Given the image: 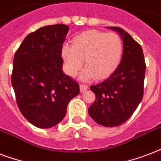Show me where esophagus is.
I'll return each mask as SVG.
<instances>
[{
	"instance_id": "esophagus-1",
	"label": "esophagus",
	"mask_w": 161,
	"mask_h": 161,
	"mask_svg": "<svg viewBox=\"0 0 161 161\" xmlns=\"http://www.w3.org/2000/svg\"><path fill=\"white\" fill-rule=\"evenodd\" d=\"M79 88H80L81 93H83V92H85V91L88 89V86L83 85V84H80V85H79Z\"/></svg>"
}]
</instances>
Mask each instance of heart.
<instances>
[{"instance_id": "obj_1", "label": "heart", "mask_w": 161, "mask_h": 161, "mask_svg": "<svg viewBox=\"0 0 161 161\" xmlns=\"http://www.w3.org/2000/svg\"><path fill=\"white\" fill-rule=\"evenodd\" d=\"M72 43L64 44L61 50L66 73L71 77L76 76L84 60L87 68L81 73V79L103 80L114 73L122 60L124 43L115 32L89 30L76 35Z\"/></svg>"}]
</instances>
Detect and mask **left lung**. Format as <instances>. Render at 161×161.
Wrapping results in <instances>:
<instances>
[{
  "label": "left lung",
  "mask_w": 161,
  "mask_h": 161,
  "mask_svg": "<svg viewBox=\"0 0 161 161\" xmlns=\"http://www.w3.org/2000/svg\"><path fill=\"white\" fill-rule=\"evenodd\" d=\"M108 28L122 38V60L107 79L90 86L96 100L88 108V114L98 125L115 127L127 121L142 100L146 66L142 47L130 34L120 27Z\"/></svg>",
  "instance_id": "8db88e82"
}]
</instances>
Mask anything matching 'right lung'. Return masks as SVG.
Wrapping results in <instances>:
<instances>
[{"instance_id":"obj_1","label":"right lung","mask_w":161,"mask_h":161,"mask_svg":"<svg viewBox=\"0 0 161 161\" xmlns=\"http://www.w3.org/2000/svg\"><path fill=\"white\" fill-rule=\"evenodd\" d=\"M67 25L45 26L25 37L14 55L11 84L19 109L36 127L48 129L65 117L79 85L63 71Z\"/></svg>"}]
</instances>
